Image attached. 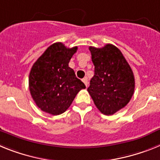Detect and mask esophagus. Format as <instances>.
Returning <instances> with one entry per match:
<instances>
[{"instance_id":"esophagus-1","label":"esophagus","mask_w":160,"mask_h":160,"mask_svg":"<svg viewBox=\"0 0 160 160\" xmlns=\"http://www.w3.org/2000/svg\"><path fill=\"white\" fill-rule=\"evenodd\" d=\"M82 81L84 82V84H85L86 87L88 86V78H87V77H84V78L82 79Z\"/></svg>"}]
</instances>
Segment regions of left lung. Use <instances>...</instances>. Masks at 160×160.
Listing matches in <instances>:
<instances>
[{
  "label": "left lung",
  "instance_id": "8db88e82",
  "mask_svg": "<svg viewBox=\"0 0 160 160\" xmlns=\"http://www.w3.org/2000/svg\"><path fill=\"white\" fill-rule=\"evenodd\" d=\"M95 70L88 88L97 108L112 115L130 102L134 91V76L120 50L112 44L89 47Z\"/></svg>",
  "mask_w": 160,
  "mask_h": 160
}]
</instances>
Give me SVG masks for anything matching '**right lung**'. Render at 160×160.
<instances>
[{
  "mask_svg": "<svg viewBox=\"0 0 160 160\" xmlns=\"http://www.w3.org/2000/svg\"><path fill=\"white\" fill-rule=\"evenodd\" d=\"M76 51L77 47L68 48L62 42H55L32 66L29 88L32 98L41 110L52 115L64 113L76 94L86 88L68 66Z\"/></svg>",
  "mask_w": 160,
  "mask_h": 160,
  "instance_id": "add662e5",
  "label": "right lung"
}]
</instances>
